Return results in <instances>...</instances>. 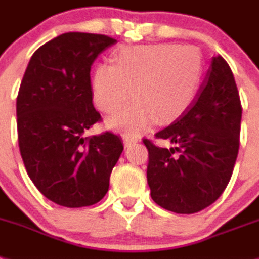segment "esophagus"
<instances>
[{
	"instance_id": "obj_1",
	"label": "esophagus",
	"mask_w": 259,
	"mask_h": 259,
	"mask_svg": "<svg viewBox=\"0 0 259 259\" xmlns=\"http://www.w3.org/2000/svg\"><path fill=\"white\" fill-rule=\"evenodd\" d=\"M138 142V137H132V136H123V143L125 146H130L133 143Z\"/></svg>"
}]
</instances>
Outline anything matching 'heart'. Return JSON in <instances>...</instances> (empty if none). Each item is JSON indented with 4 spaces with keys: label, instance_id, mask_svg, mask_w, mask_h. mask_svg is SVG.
I'll return each mask as SVG.
<instances>
[{
    "label": "heart",
    "instance_id": "b5f03b06",
    "mask_svg": "<svg viewBox=\"0 0 259 259\" xmlns=\"http://www.w3.org/2000/svg\"><path fill=\"white\" fill-rule=\"evenodd\" d=\"M114 65L102 64L92 76V100L107 114L108 126L137 136L154 122L176 121L193 104L203 75V57L193 46L148 44L114 52Z\"/></svg>",
    "mask_w": 259,
    "mask_h": 259
}]
</instances>
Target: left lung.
<instances>
[{
	"label": "left lung",
	"mask_w": 259,
	"mask_h": 259,
	"mask_svg": "<svg viewBox=\"0 0 259 259\" xmlns=\"http://www.w3.org/2000/svg\"><path fill=\"white\" fill-rule=\"evenodd\" d=\"M241 113L232 70L217 56L188 111L155 134L172 147L143 139L155 203L176 213H194L223 194L237 159Z\"/></svg>",
	"instance_id": "8db88e82"
}]
</instances>
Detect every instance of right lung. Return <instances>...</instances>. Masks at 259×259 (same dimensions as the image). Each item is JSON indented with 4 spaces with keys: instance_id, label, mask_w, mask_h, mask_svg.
I'll return each mask as SVG.
<instances>
[{
    "instance_id": "1",
    "label": "right lung",
    "mask_w": 259,
    "mask_h": 259,
    "mask_svg": "<svg viewBox=\"0 0 259 259\" xmlns=\"http://www.w3.org/2000/svg\"><path fill=\"white\" fill-rule=\"evenodd\" d=\"M117 42L107 35L67 32L31 57L17 98L18 143L44 197L64 207L98 203L123 150L111 132L86 137L102 116L92 104L91 65Z\"/></svg>"
}]
</instances>
